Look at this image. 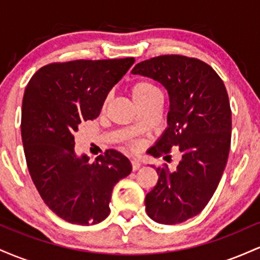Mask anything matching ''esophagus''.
<instances>
[{
  "label": "esophagus",
  "instance_id": "obj_1",
  "mask_svg": "<svg viewBox=\"0 0 260 260\" xmlns=\"http://www.w3.org/2000/svg\"><path fill=\"white\" fill-rule=\"evenodd\" d=\"M140 166H142V164H140L138 160H136V159L132 160V170H133V171H137V170H139Z\"/></svg>",
  "mask_w": 260,
  "mask_h": 260
}]
</instances>
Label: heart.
<instances>
[{"label": "heart", "instance_id": "heart-1", "mask_svg": "<svg viewBox=\"0 0 260 260\" xmlns=\"http://www.w3.org/2000/svg\"><path fill=\"white\" fill-rule=\"evenodd\" d=\"M131 95H132V99L138 107L149 103V101L161 98V92L159 89L154 84H151V83L144 82V80L137 82L136 84L132 85Z\"/></svg>", "mask_w": 260, "mask_h": 260}]
</instances>
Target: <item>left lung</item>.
Returning <instances> with one entry per match:
<instances>
[{"label":"left lung","instance_id":"1","mask_svg":"<svg viewBox=\"0 0 260 260\" xmlns=\"http://www.w3.org/2000/svg\"><path fill=\"white\" fill-rule=\"evenodd\" d=\"M132 74L156 80L169 94L168 127L150 154L178 147L182 156L175 171L156 170L159 180L145 197V210L155 222L181 223L201 213L221 180L231 144L228 91L210 66L186 56L147 59Z\"/></svg>","mask_w":260,"mask_h":260}]
</instances>
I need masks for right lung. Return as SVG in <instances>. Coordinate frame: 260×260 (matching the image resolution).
<instances>
[{"mask_svg":"<svg viewBox=\"0 0 260 260\" xmlns=\"http://www.w3.org/2000/svg\"><path fill=\"white\" fill-rule=\"evenodd\" d=\"M133 63V57L51 63L26 85L20 128L29 174L45 204L67 222L105 220L113 187L132 171L131 161L113 149L92 162L78 155L74 134L100 115L107 94Z\"/></svg>","mask_w":260,"mask_h":260,"instance_id":"1","label":"right lung"}]
</instances>
